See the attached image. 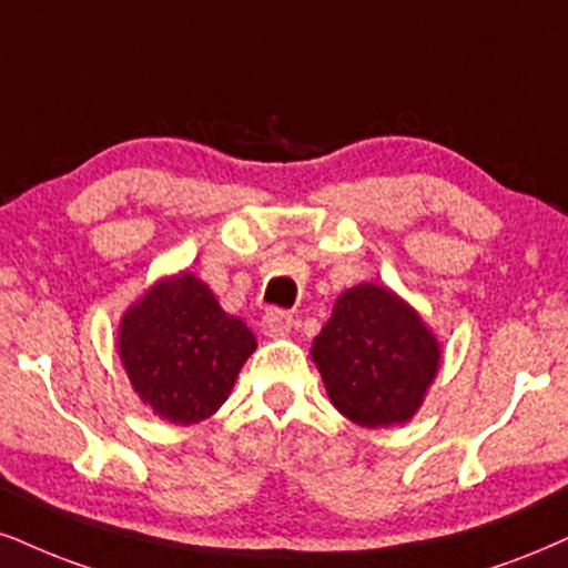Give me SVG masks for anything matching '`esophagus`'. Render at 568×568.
I'll return each mask as SVG.
<instances>
[{
	"mask_svg": "<svg viewBox=\"0 0 568 568\" xmlns=\"http://www.w3.org/2000/svg\"><path fill=\"white\" fill-rule=\"evenodd\" d=\"M292 324H295V318H292L286 311H278V307H273V311L265 313L261 321L265 337H284V334H290Z\"/></svg>",
	"mask_w": 568,
	"mask_h": 568,
	"instance_id": "34e87169",
	"label": "esophagus"
}]
</instances>
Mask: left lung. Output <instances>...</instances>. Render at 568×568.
Returning <instances> with one entry per match:
<instances>
[{
    "instance_id": "8db88e82",
    "label": "left lung",
    "mask_w": 568,
    "mask_h": 568,
    "mask_svg": "<svg viewBox=\"0 0 568 568\" xmlns=\"http://www.w3.org/2000/svg\"><path fill=\"white\" fill-rule=\"evenodd\" d=\"M311 355L334 408L368 429L408 422L439 368L434 334L379 284L353 286L334 303Z\"/></svg>"
}]
</instances>
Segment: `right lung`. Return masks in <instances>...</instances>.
<instances>
[{
  "mask_svg": "<svg viewBox=\"0 0 568 568\" xmlns=\"http://www.w3.org/2000/svg\"><path fill=\"white\" fill-rule=\"evenodd\" d=\"M118 347L139 397L171 424H194L221 408L257 342L207 284L179 273L125 313Z\"/></svg>",
  "mask_w": 568,
  "mask_h": 568,
  "instance_id": "right-lung-1",
  "label": "right lung"
}]
</instances>
